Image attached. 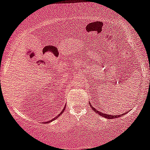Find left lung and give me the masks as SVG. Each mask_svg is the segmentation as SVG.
Instances as JSON below:
<instances>
[{"label":"left lung","instance_id":"left-lung-1","mask_svg":"<svg viewBox=\"0 0 150 150\" xmlns=\"http://www.w3.org/2000/svg\"><path fill=\"white\" fill-rule=\"evenodd\" d=\"M90 107H91V108H92V109H93V110L94 112H95L98 113V114L99 115H100V116L103 117H105V118H108V119H114V118H116V117L118 118V117H119L123 116V115H125V113H124V114H122V115H108V114H107V113H103V112H101L98 111V110H96V108H94V107L92 106L91 105H90Z\"/></svg>","mask_w":150,"mask_h":150}]
</instances>
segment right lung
Wrapping results in <instances>:
<instances>
[{
	"instance_id": "right-lung-1",
	"label": "right lung",
	"mask_w": 150,
	"mask_h": 150,
	"mask_svg": "<svg viewBox=\"0 0 150 150\" xmlns=\"http://www.w3.org/2000/svg\"><path fill=\"white\" fill-rule=\"evenodd\" d=\"M65 106H66V105H65ZM65 108H63V109H62V111H61V112H60V114H59L58 115H57V116H56V117H54V118H53V119H52V120H49V121H47V122H44V123H49V122H51V121H53V120H55V119H57V118H58V117H60V115H62V113H63L64 110H65Z\"/></svg>"
}]
</instances>
